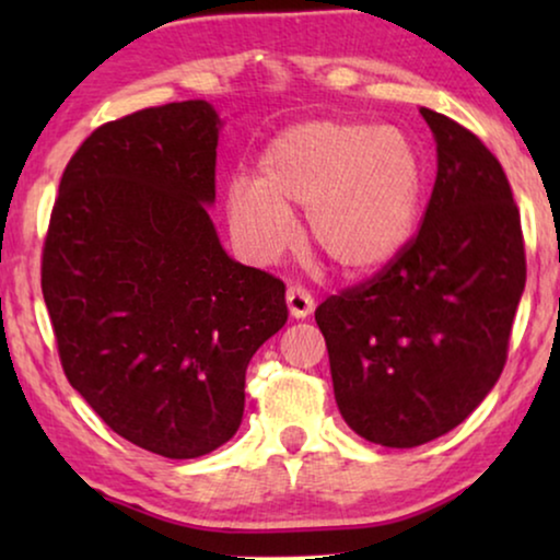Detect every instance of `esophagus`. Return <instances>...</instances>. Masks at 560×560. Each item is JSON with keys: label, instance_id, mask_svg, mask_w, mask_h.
<instances>
[{"label": "esophagus", "instance_id": "34e87169", "mask_svg": "<svg viewBox=\"0 0 560 560\" xmlns=\"http://www.w3.org/2000/svg\"><path fill=\"white\" fill-rule=\"evenodd\" d=\"M285 301H288L290 316H293V318L311 316L313 308H316V301H313V295L305 288H301V285H290Z\"/></svg>", "mask_w": 560, "mask_h": 560}]
</instances>
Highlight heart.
<instances>
[{
  "label": "heart",
  "mask_w": 560,
  "mask_h": 560,
  "mask_svg": "<svg viewBox=\"0 0 560 560\" xmlns=\"http://www.w3.org/2000/svg\"><path fill=\"white\" fill-rule=\"evenodd\" d=\"M423 167L400 129L311 119L288 127L259 158V180L234 178L229 226L244 255L275 262L298 242L290 206H308L311 242L349 275L374 272L416 232Z\"/></svg>",
  "instance_id": "obj_1"
}]
</instances>
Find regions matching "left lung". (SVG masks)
Segmentation results:
<instances>
[{
	"label": "left lung",
	"instance_id": "1",
	"mask_svg": "<svg viewBox=\"0 0 560 560\" xmlns=\"http://www.w3.org/2000/svg\"><path fill=\"white\" fill-rule=\"evenodd\" d=\"M420 114L439 152L423 224L372 280L316 308L341 418L387 448L423 446L477 410L508 362L525 290L500 160L458 121Z\"/></svg>",
	"mask_w": 560,
	"mask_h": 560
}]
</instances>
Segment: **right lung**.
Instances as JSON below:
<instances>
[{"label":"right lung","instance_id":"obj_1","mask_svg":"<svg viewBox=\"0 0 560 560\" xmlns=\"http://www.w3.org/2000/svg\"><path fill=\"white\" fill-rule=\"evenodd\" d=\"M219 129L201 98L94 129L43 247L68 382L114 433L165 458L232 439L249 359L288 320L282 280L229 257L206 209Z\"/></svg>","mask_w":560,"mask_h":560}]
</instances>
